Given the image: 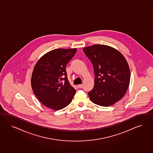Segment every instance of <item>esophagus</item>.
<instances>
[{"label":"esophagus","instance_id":"obj_1","mask_svg":"<svg viewBox=\"0 0 153 153\" xmlns=\"http://www.w3.org/2000/svg\"><path fill=\"white\" fill-rule=\"evenodd\" d=\"M77 87H78L79 88H81L83 87V85H82V84H79V85H77Z\"/></svg>","mask_w":153,"mask_h":153}]
</instances>
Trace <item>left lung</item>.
<instances>
[{
    "label": "left lung",
    "instance_id": "left-lung-1",
    "mask_svg": "<svg viewBox=\"0 0 153 153\" xmlns=\"http://www.w3.org/2000/svg\"><path fill=\"white\" fill-rule=\"evenodd\" d=\"M83 51L93 65L95 75L94 88L88 93L91 101L102 107L113 105L125 95L129 86L131 74L125 58L104 45L86 47Z\"/></svg>",
    "mask_w": 153,
    "mask_h": 153
}]
</instances>
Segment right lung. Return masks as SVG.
<instances>
[{"label": "right lung", "instance_id": "obj_1", "mask_svg": "<svg viewBox=\"0 0 153 153\" xmlns=\"http://www.w3.org/2000/svg\"><path fill=\"white\" fill-rule=\"evenodd\" d=\"M77 49H56L47 53L33 71L31 86L37 99L46 107L60 110L69 105L76 90L68 80L66 65Z\"/></svg>", "mask_w": 153, "mask_h": 153}]
</instances>
